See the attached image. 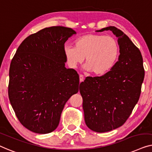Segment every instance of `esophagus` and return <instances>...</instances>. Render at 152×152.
<instances>
[{
	"label": "esophagus",
	"instance_id": "1",
	"mask_svg": "<svg viewBox=\"0 0 152 152\" xmlns=\"http://www.w3.org/2000/svg\"><path fill=\"white\" fill-rule=\"evenodd\" d=\"M79 78H80V83L83 82V81L84 80V77H83V75H80V76H79Z\"/></svg>",
	"mask_w": 152,
	"mask_h": 152
}]
</instances>
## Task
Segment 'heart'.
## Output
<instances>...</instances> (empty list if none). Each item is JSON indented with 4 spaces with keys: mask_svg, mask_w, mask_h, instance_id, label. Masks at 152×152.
Wrapping results in <instances>:
<instances>
[{
    "mask_svg": "<svg viewBox=\"0 0 152 152\" xmlns=\"http://www.w3.org/2000/svg\"><path fill=\"white\" fill-rule=\"evenodd\" d=\"M64 52L71 67H76L85 58V69L95 75H102L116 63L120 45L116 38L111 36L89 34L78 38L75 47L65 46Z\"/></svg>",
    "mask_w": 152,
    "mask_h": 152,
    "instance_id": "b5f03b06",
    "label": "heart"
}]
</instances>
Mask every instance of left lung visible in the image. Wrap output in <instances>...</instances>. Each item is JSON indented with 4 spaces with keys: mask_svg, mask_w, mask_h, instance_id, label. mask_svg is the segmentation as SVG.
I'll use <instances>...</instances> for the list:
<instances>
[{
    "mask_svg": "<svg viewBox=\"0 0 152 152\" xmlns=\"http://www.w3.org/2000/svg\"><path fill=\"white\" fill-rule=\"evenodd\" d=\"M110 30L118 38L120 55L112 69L104 75L87 77L80 85L85 121L92 131L107 132L125 123L139 100L145 70L139 49L116 27Z\"/></svg>",
    "mask_w": 152,
    "mask_h": 152,
    "instance_id": "1",
    "label": "left lung"
}]
</instances>
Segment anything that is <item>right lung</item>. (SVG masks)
I'll use <instances>...</instances> for the list:
<instances>
[{
	"instance_id": "obj_1",
	"label": "right lung",
	"mask_w": 152,
	"mask_h": 152,
	"mask_svg": "<svg viewBox=\"0 0 152 152\" xmlns=\"http://www.w3.org/2000/svg\"><path fill=\"white\" fill-rule=\"evenodd\" d=\"M76 31L46 27L21 42L10 67L8 96L15 114L27 129L48 134L56 129L64 106L78 93L79 76L67 69L65 42Z\"/></svg>"
}]
</instances>
